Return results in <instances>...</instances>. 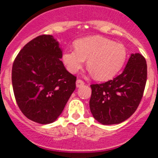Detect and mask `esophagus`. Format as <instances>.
Returning <instances> with one entry per match:
<instances>
[{
	"instance_id": "obj_1",
	"label": "esophagus",
	"mask_w": 158,
	"mask_h": 158,
	"mask_svg": "<svg viewBox=\"0 0 158 158\" xmlns=\"http://www.w3.org/2000/svg\"><path fill=\"white\" fill-rule=\"evenodd\" d=\"M84 84H85V82H84L83 81L80 80V79H77L76 81V86L77 88H80L81 87L82 85H84Z\"/></svg>"
}]
</instances>
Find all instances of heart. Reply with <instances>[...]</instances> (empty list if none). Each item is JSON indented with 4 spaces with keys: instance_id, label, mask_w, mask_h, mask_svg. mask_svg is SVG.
Here are the masks:
<instances>
[{
    "instance_id": "1",
    "label": "heart",
    "mask_w": 158,
    "mask_h": 158,
    "mask_svg": "<svg viewBox=\"0 0 158 158\" xmlns=\"http://www.w3.org/2000/svg\"><path fill=\"white\" fill-rule=\"evenodd\" d=\"M75 50H66L62 60L67 70L76 73L82 69L85 60L96 80H111L122 69L127 58L124 45L99 35L89 36L74 42Z\"/></svg>"
}]
</instances>
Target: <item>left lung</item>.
Masks as SVG:
<instances>
[{
    "mask_svg": "<svg viewBox=\"0 0 158 158\" xmlns=\"http://www.w3.org/2000/svg\"><path fill=\"white\" fill-rule=\"evenodd\" d=\"M147 78V65L139 53L131 54L120 75L103 84L92 85L89 107L103 125L123 122L133 115L142 100Z\"/></svg>",
    "mask_w": 158,
    "mask_h": 158,
    "instance_id": "1",
    "label": "left lung"
}]
</instances>
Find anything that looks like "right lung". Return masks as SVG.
<instances>
[{
	"label": "right lung",
	"mask_w": 158,
	"mask_h": 158,
	"mask_svg": "<svg viewBox=\"0 0 158 158\" xmlns=\"http://www.w3.org/2000/svg\"><path fill=\"white\" fill-rule=\"evenodd\" d=\"M62 56L56 39L43 35L27 43L14 61L16 103L25 116L38 123L56 120L76 89L77 77L65 69Z\"/></svg>",
	"instance_id": "1"
}]
</instances>
